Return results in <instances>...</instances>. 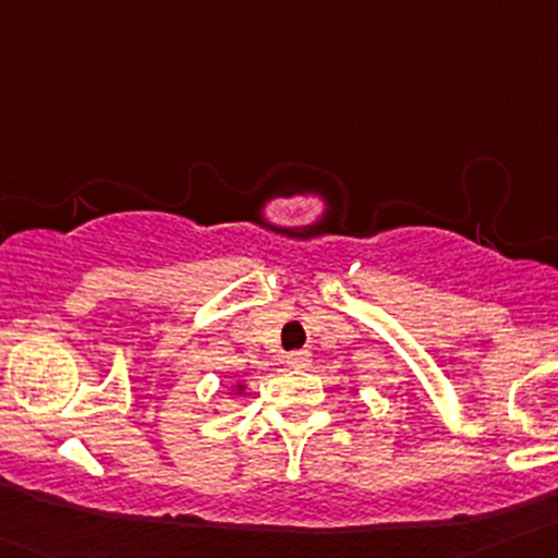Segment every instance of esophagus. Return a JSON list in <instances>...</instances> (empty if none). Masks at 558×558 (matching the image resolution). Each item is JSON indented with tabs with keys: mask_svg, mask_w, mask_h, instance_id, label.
<instances>
[{
	"mask_svg": "<svg viewBox=\"0 0 558 558\" xmlns=\"http://www.w3.org/2000/svg\"><path fill=\"white\" fill-rule=\"evenodd\" d=\"M311 362H313V353L311 351H291V353H286V364H289V367L305 369V367H311Z\"/></svg>",
	"mask_w": 558,
	"mask_h": 558,
	"instance_id": "esophagus-1",
	"label": "esophagus"
}]
</instances>
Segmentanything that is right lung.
Returning a JSON list of instances; mask_svg holds the SVG:
<instances>
[{
	"instance_id": "add662e5",
	"label": "right lung",
	"mask_w": 558,
	"mask_h": 558,
	"mask_svg": "<svg viewBox=\"0 0 558 558\" xmlns=\"http://www.w3.org/2000/svg\"><path fill=\"white\" fill-rule=\"evenodd\" d=\"M243 388H245L243 384H238V391H243Z\"/></svg>"
}]
</instances>
